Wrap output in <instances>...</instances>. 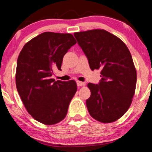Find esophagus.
Listing matches in <instances>:
<instances>
[{
	"instance_id": "1",
	"label": "esophagus",
	"mask_w": 152,
	"mask_h": 152,
	"mask_svg": "<svg viewBox=\"0 0 152 152\" xmlns=\"http://www.w3.org/2000/svg\"><path fill=\"white\" fill-rule=\"evenodd\" d=\"M77 84L78 86H84L86 84H85V82H80V81H77Z\"/></svg>"
}]
</instances>
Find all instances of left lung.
I'll return each instance as SVG.
<instances>
[{"label":"left lung","mask_w":152,"mask_h":152,"mask_svg":"<svg viewBox=\"0 0 152 152\" xmlns=\"http://www.w3.org/2000/svg\"><path fill=\"white\" fill-rule=\"evenodd\" d=\"M91 69L101 68L99 84L89 83L88 111L94 119L111 123L127 111L136 91L137 73L132 55L121 39L104 30L75 32Z\"/></svg>","instance_id":"1"}]
</instances>
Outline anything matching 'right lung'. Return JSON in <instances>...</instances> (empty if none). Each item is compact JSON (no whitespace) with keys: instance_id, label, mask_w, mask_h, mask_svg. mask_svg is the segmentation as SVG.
<instances>
[{"instance_id":"add662e5","label":"right lung","mask_w":152,"mask_h":152,"mask_svg":"<svg viewBox=\"0 0 152 152\" xmlns=\"http://www.w3.org/2000/svg\"><path fill=\"white\" fill-rule=\"evenodd\" d=\"M77 41L71 34L45 32L26 43L20 52L16 86L32 117L52 125L61 122L77 91L75 80L55 81L53 68L61 70L63 57Z\"/></svg>"}]
</instances>
